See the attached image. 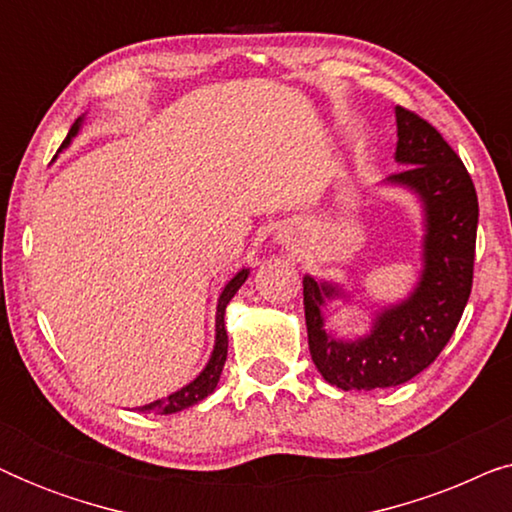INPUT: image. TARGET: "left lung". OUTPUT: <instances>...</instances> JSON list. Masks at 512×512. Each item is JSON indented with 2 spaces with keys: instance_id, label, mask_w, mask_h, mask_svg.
Masks as SVG:
<instances>
[{
  "instance_id": "8db88e82",
  "label": "left lung",
  "mask_w": 512,
  "mask_h": 512,
  "mask_svg": "<svg viewBox=\"0 0 512 512\" xmlns=\"http://www.w3.org/2000/svg\"><path fill=\"white\" fill-rule=\"evenodd\" d=\"M396 153L403 165L380 186L415 195L422 212L417 282L408 296L370 310V326L356 338L328 328V305L354 303L345 286L303 277L305 324L312 361L342 391L384 389L429 368L457 328L473 286L478 195L464 163L440 132L412 111L396 107Z\"/></svg>"
}]
</instances>
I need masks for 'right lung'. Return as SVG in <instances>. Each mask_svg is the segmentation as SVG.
<instances>
[{
	"label": "right lung",
	"instance_id": "add662e5",
	"mask_svg": "<svg viewBox=\"0 0 512 512\" xmlns=\"http://www.w3.org/2000/svg\"><path fill=\"white\" fill-rule=\"evenodd\" d=\"M83 123H86V116L76 118V123L72 125V130H69V135L65 142H62L60 151H65L69 144H72V139L79 135ZM249 277V268H242L240 272H235V277L230 279V282L223 286L221 296H219V303H216V317H214V349L212 354H209V361L205 363V368L200 370L198 375L193 377L191 382L184 384V387L174 391V394L165 396V398H158V401H153L149 405H139L135 408L137 412H156V415H174V412H181L186 408H191V405L205 401V398L212 394L216 389V384H219V377H221V370H223V363H226V356H228V333H226V307L230 300L237 291H240V286L247 282Z\"/></svg>",
	"mask_w": 512,
	"mask_h": 512
}]
</instances>
